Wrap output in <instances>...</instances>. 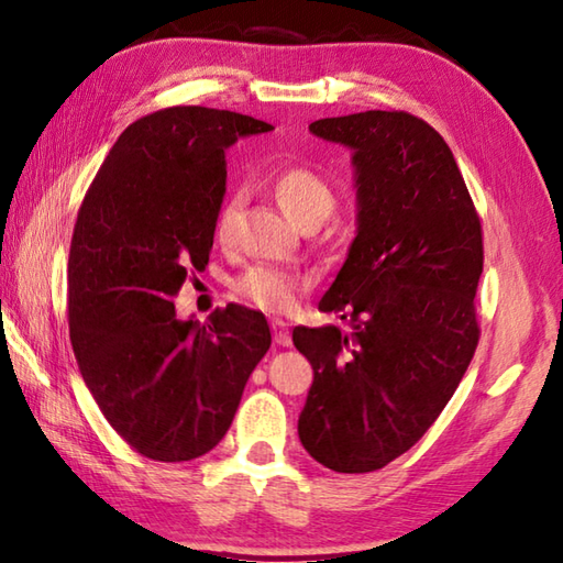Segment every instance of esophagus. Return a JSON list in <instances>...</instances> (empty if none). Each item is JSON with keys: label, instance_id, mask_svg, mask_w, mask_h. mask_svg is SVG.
<instances>
[{"label": "esophagus", "instance_id": "esophagus-1", "mask_svg": "<svg viewBox=\"0 0 563 563\" xmlns=\"http://www.w3.org/2000/svg\"><path fill=\"white\" fill-rule=\"evenodd\" d=\"M273 340H275V344H280V346H288L290 342H292V336H290V330H288V322H283V320H273Z\"/></svg>", "mask_w": 563, "mask_h": 563}]
</instances>
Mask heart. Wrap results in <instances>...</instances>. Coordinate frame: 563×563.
Instances as JSON below:
<instances>
[{
	"mask_svg": "<svg viewBox=\"0 0 563 563\" xmlns=\"http://www.w3.org/2000/svg\"><path fill=\"white\" fill-rule=\"evenodd\" d=\"M268 187L280 209L298 223V227H320L336 209V191L320 172L308 165H285L275 169ZM239 209V197H231L219 209L213 233L219 243H227L231 236L233 213ZM305 280L290 271L273 268V265H251L233 280V292L243 300L268 312H288L298 302Z\"/></svg>",
	"mask_w": 563,
	"mask_h": 563,
	"instance_id": "b5f03b06",
	"label": "heart"
}]
</instances>
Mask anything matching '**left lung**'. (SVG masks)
Wrapping results in <instances>:
<instances>
[{
    "label": "left lung",
    "instance_id": "1",
    "mask_svg": "<svg viewBox=\"0 0 563 563\" xmlns=\"http://www.w3.org/2000/svg\"><path fill=\"white\" fill-rule=\"evenodd\" d=\"M354 150L360 227L317 308L350 322L295 327L314 372L298 433L334 473H372L435 423L479 340L483 227L445 140L406 110L314 120Z\"/></svg>",
    "mask_w": 563,
    "mask_h": 563
}]
</instances>
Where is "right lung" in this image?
I'll use <instances>...</instances> for the list:
<instances>
[{
    "label": "right lung",
    "instance_id": "1",
    "mask_svg": "<svg viewBox=\"0 0 563 563\" xmlns=\"http://www.w3.org/2000/svg\"><path fill=\"white\" fill-rule=\"evenodd\" d=\"M273 125L175 106L125 128L84 197L68 255V334L80 376L132 451L184 463L227 435L265 352L263 312L231 302L207 324L175 298L209 263L227 147Z\"/></svg>",
    "mask_w": 563,
    "mask_h": 563
}]
</instances>
